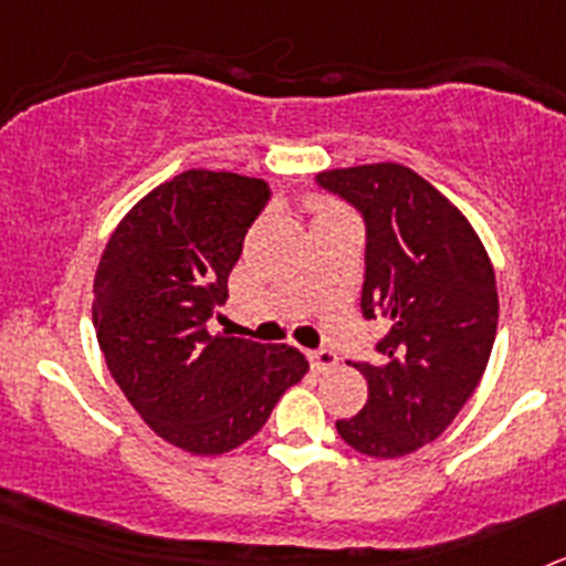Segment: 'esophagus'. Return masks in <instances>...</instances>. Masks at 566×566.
<instances>
[{"instance_id": "esophagus-1", "label": "esophagus", "mask_w": 566, "mask_h": 566, "mask_svg": "<svg viewBox=\"0 0 566 566\" xmlns=\"http://www.w3.org/2000/svg\"><path fill=\"white\" fill-rule=\"evenodd\" d=\"M308 359H312L314 371H328L337 365V354L328 352V348H317V352H308Z\"/></svg>"}]
</instances>
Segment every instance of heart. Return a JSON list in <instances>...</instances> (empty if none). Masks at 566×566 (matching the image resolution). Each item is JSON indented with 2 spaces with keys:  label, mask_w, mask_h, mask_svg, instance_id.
Masks as SVG:
<instances>
[{
  "label": "heart",
  "mask_w": 566,
  "mask_h": 566,
  "mask_svg": "<svg viewBox=\"0 0 566 566\" xmlns=\"http://www.w3.org/2000/svg\"><path fill=\"white\" fill-rule=\"evenodd\" d=\"M323 212H328V209H323Z\"/></svg>",
  "instance_id": "1"
}]
</instances>
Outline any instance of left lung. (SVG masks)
Here are the masks:
<instances>
[{
  "instance_id": "left-lung-1",
  "label": "left lung",
  "mask_w": 566,
  "mask_h": 566,
  "mask_svg": "<svg viewBox=\"0 0 566 566\" xmlns=\"http://www.w3.org/2000/svg\"><path fill=\"white\" fill-rule=\"evenodd\" d=\"M317 184L365 218L359 308L388 323L363 411L339 419L354 451L399 459L442 437L488 368L499 326L496 274L476 229L402 164L326 169Z\"/></svg>"
}]
</instances>
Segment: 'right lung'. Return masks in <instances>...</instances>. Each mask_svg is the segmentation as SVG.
<instances>
[{
  "instance_id": "obj_1",
  "label": "right lung",
  "mask_w": 566,
  "mask_h": 566,
  "mask_svg": "<svg viewBox=\"0 0 566 566\" xmlns=\"http://www.w3.org/2000/svg\"><path fill=\"white\" fill-rule=\"evenodd\" d=\"M266 201L260 178L187 169L124 214L98 260L93 326L104 363L138 417L195 457L252 439L308 371L292 345L207 328Z\"/></svg>"
}]
</instances>
